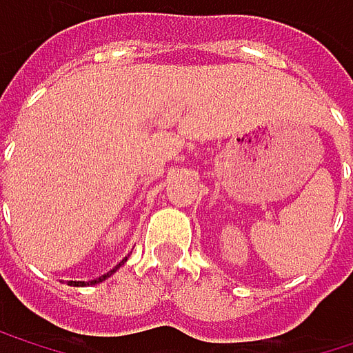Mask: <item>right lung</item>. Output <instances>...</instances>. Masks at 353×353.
<instances>
[{
	"label": "right lung",
	"instance_id": "obj_1",
	"mask_svg": "<svg viewBox=\"0 0 353 353\" xmlns=\"http://www.w3.org/2000/svg\"><path fill=\"white\" fill-rule=\"evenodd\" d=\"M124 261H126V259H122V261H120V263H118V265H116L114 270H110L108 274L100 276V278H96V280H92V282H69V286H90V284H100V282H104L106 278H110V276H112V274H114V272H116V270H118V268H120L122 263H124Z\"/></svg>",
	"mask_w": 353,
	"mask_h": 353
}]
</instances>
